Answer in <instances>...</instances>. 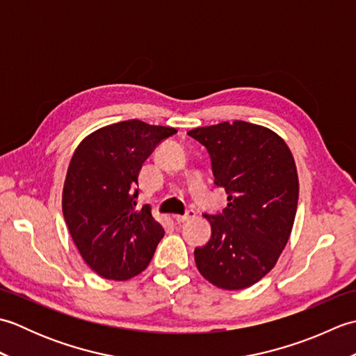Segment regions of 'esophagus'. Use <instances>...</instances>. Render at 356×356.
I'll return each mask as SVG.
<instances>
[{
  "label": "esophagus",
  "mask_w": 356,
  "mask_h": 356,
  "mask_svg": "<svg viewBox=\"0 0 356 356\" xmlns=\"http://www.w3.org/2000/svg\"><path fill=\"white\" fill-rule=\"evenodd\" d=\"M195 217V211L194 209H188L185 214H180V216H174V218H176L177 223H185L190 220V218Z\"/></svg>",
  "instance_id": "1"
}]
</instances>
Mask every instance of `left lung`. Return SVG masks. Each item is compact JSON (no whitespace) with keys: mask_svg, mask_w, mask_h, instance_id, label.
<instances>
[{"mask_svg":"<svg viewBox=\"0 0 356 356\" xmlns=\"http://www.w3.org/2000/svg\"><path fill=\"white\" fill-rule=\"evenodd\" d=\"M208 149L214 184L228 207L205 214L211 238L194 249L209 283L226 291L255 284L275 266L289 240L298 203L297 166L289 147L269 128L243 120L188 131Z\"/></svg>","mask_w":356,"mask_h":356,"instance_id":"1","label":"left lung"}]
</instances>
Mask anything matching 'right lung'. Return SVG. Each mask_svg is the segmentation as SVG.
<instances>
[{"label": "right lung", "mask_w": 356, "mask_h": 356, "mask_svg": "<svg viewBox=\"0 0 356 356\" xmlns=\"http://www.w3.org/2000/svg\"><path fill=\"white\" fill-rule=\"evenodd\" d=\"M177 130L138 119L107 125L79 143L63 191V213L82 259L96 274H140L163 237L148 205H138L139 172L154 148Z\"/></svg>", "instance_id": "obj_1"}]
</instances>
